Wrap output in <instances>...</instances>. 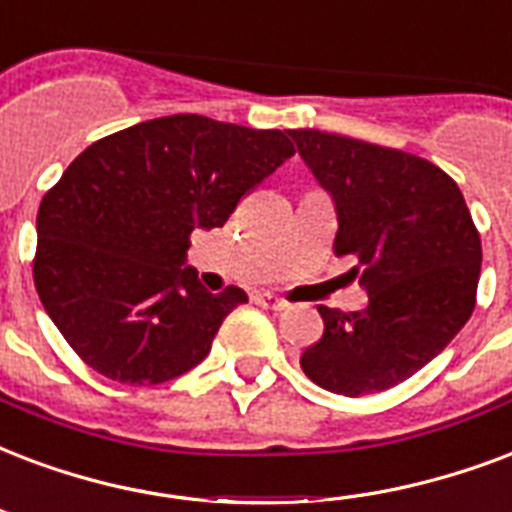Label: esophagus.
<instances>
[{
    "label": "esophagus",
    "instance_id": "34e87169",
    "mask_svg": "<svg viewBox=\"0 0 512 512\" xmlns=\"http://www.w3.org/2000/svg\"><path fill=\"white\" fill-rule=\"evenodd\" d=\"M255 303L263 308H271V311H282V308H287V300L279 298V295H273V292H260V295H255Z\"/></svg>",
    "mask_w": 512,
    "mask_h": 512
}]
</instances>
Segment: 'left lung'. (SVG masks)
I'll use <instances>...</instances> for the list:
<instances>
[{
  "label": "left lung",
  "instance_id": "8db88e82",
  "mask_svg": "<svg viewBox=\"0 0 512 512\" xmlns=\"http://www.w3.org/2000/svg\"><path fill=\"white\" fill-rule=\"evenodd\" d=\"M308 171L333 198L335 257H354L368 308L319 306L325 333L300 368L327 392L373 395L435 360L475 308L481 236L462 190L411 152L325 134L287 131Z\"/></svg>",
  "mask_w": 512,
  "mask_h": 512
}]
</instances>
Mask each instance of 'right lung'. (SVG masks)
<instances>
[{
	"instance_id": "add662e5",
	"label": "right lung",
	"mask_w": 512,
	"mask_h": 512,
	"mask_svg": "<svg viewBox=\"0 0 512 512\" xmlns=\"http://www.w3.org/2000/svg\"><path fill=\"white\" fill-rule=\"evenodd\" d=\"M295 147L282 131L204 115L144 120L80 152L37 212L34 284L66 343L101 376L163 384L204 360L247 292H209L185 265Z\"/></svg>"
}]
</instances>
